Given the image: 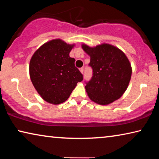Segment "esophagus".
Segmentation results:
<instances>
[{
    "label": "esophagus",
    "mask_w": 159,
    "mask_h": 159,
    "mask_svg": "<svg viewBox=\"0 0 159 159\" xmlns=\"http://www.w3.org/2000/svg\"><path fill=\"white\" fill-rule=\"evenodd\" d=\"M79 70H80V71L81 72L82 74H83V71H84V68H83V67H81V68H80Z\"/></svg>",
    "instance_id": "obj_1"
}]
</instances>
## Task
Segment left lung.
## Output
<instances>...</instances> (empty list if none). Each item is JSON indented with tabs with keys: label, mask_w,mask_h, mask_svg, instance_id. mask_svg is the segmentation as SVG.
<instances>
[{
	"label": "left lung",
	"mask_w": 159,
	"mask_h": 159,
	"mask_svg": "<svg viewBox=\"0 0 159 159\" xmlns=\"http://www.w3.org/2000/svg\"><path fill=\"white\" fill-rule=\"evenodd\" d=\"M90 55L93 76L86 82L85 90L91 100L102 105L119 99L127 89L132 74L128 59L121 50L104 43L95 48L82 45Z\"/></svg>",
	"instance_id": "left-lung-1"
}]
</instances>
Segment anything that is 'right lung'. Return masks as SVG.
Instances as JSON below:
<instances>
[{
  "mask_svg": "<svg viewBox=\"0 0 159 159\" xmlns=\"http://www.w3.org/2000/svg\"><path fill=\"white\" fill-rule=\"evenodd\" d=\"M74 45L60 39L45 43L32 56L29 74L34 88L45 101L59 104L69 98L83 74L69 57Z\"/></svg>",
  "mask_w": 159,
  "mask_h": 159,
  "instance_id": "obj_1",
  "label": "right lung"
}]
</instances>
